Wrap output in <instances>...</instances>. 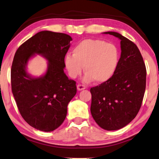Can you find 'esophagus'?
Wrapping results in <instances>:
<instances>
[{
  "instance_id": "34e87169",
  "label": "esophagus",
  "mask_w": 159,
  "mask_h": 159,
  "mask_svg": "<svg viewBox=\"0 0 159 159\" xmlns=\"http://www.w3.org/2000/svg\"><path fill=\"white\" fill-rule=\"evenodd\" d=\"M85 89V86L82 85V84H78L77 85V90H82Z\"/></svg>"
}]
</instances>
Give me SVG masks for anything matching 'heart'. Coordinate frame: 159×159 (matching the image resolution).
Wrapping results in <instances>:
<instances>
[{
	"label": "heart",
	"instance_id": "1",
	"mask_svg": "<svg viewBox=\"0 0 159 159\" xmlns=\"http://www.w3.org/2000/svg\"><path fill=\"white\" fill-rule=\"evenodd\" d=\"M120 59L118 47L112 43L101 39H84L73 48V55L64 57L65 67L69 77H77L86 71L83 81L104 83L110 80L116 72Z\"/></svg>",
	"mask_w": 159,
	"mask_h": 159
}]
</instances>
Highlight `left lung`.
Returning <instances> with one entry per match:
<instances>
[{"instance_id":"8db88e82","label":"left lung","mask_w":159,"mask_h":159,"mask_svg":"<svg viewBox=\"0 0 159 159\" xmlns=\"http://www.w3.org/2000/svg\"><path fill=\"white\" fill-rule=\"evenodd\" d=\"M120 40V63L110 80L90 88V112L103 129L123 128L139 112L146 87V68L134 43L117 32H104Z\"/></svg>"}]
</instances>
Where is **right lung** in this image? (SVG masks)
<instances>
[{
	"label": "right lung",
	"instance_id": "add662e5",
	"mask_svg": "<svg viewBox=\"0 0 159 159\" xmlns=\"http://www.w3.org/2000/svg\"><path fill=\"white\" fill-rule=\"evenodd\" d=\"M71 37L43 30L24 42L14 55L11 70L12 93L22 117L30 126L52 131L63 123L67 107L77 93L76 82L64 73V57ZM36 54L48 61L44 75L33 77L26 71L28 61Z\"/></svg>",
	"mask_w": 159,
	"mask_h": 159
}]
</instances>
